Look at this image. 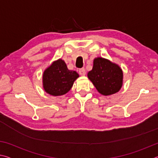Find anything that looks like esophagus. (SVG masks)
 <instances>
[{"instance_id":"obj_1","label":"esophagus","mask_w":158,"mask_h":158,"mask_svg":"<svg viewBox=\"0 0 158 158\" xmlns=\"http://www.w3.org/2000/svg\"><path fill=\"white\" fill-rule=\"evenodd\" d=\"M79 74L81 76H84L85 74V69L84 68H81V69H80L79 70Z\"/></svg>"}]
</instances>
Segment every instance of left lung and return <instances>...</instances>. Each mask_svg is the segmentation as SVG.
Wrapping results in <instances>:
<instances>
[{
    "mask_svg": "<svg viewBox=\"0 0 158 158\" xmlns=\"http://www.w3.org/2000/svg\"><path fill=\"white\" fill-rule=\"evenodd\" d=\"M88 77L100 94L110 95L121 89L123 73L117 64L99 57L93 60V69L88 73Z\"/></svg>",
    "mask_w": 158,
    "mask_h": 158,
    "instance_id": "1",
    "label": "left lung"
}]
</instances>
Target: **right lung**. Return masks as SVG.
<instances>
[{
    "label": "right lung",
    "mask_w": 158,
    "mask_h": 158,
    "mask_svg": "<svg viewBox=\"0 0 158 158\" xmlns=\"http://www.w3.org/2000/svg\"><path fill=\"white\" fill-rule=\"evenodd\" d=\"M79 76L75 71L68 69L65 61L58 59L45 69L42 76L44 90L48 94L59 96L66 94Z\"/></svg>",
    "instance_id": "obj_1"
}]
</instances>
